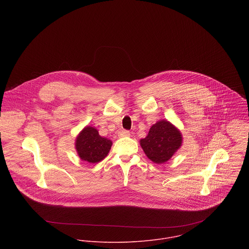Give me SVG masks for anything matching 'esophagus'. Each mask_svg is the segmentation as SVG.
Instances as JSON below:
<instances>
[{
    "label": "esophagus",
    "mask_w": 249,
    "mask_h": 249,
    "mask_svg": "<svg viewBox=\"0 0 249 249\" xmlns=\"http://www.w3.org/2000/svg\"><path fill=\"white\" fill-rule=\"evenodd\" d=\"M130 135V132L128 131V130H124V129H123V130H121L120 132H119V137H127V136H129Z\"/></svg>",
    "instance_id": "esophagus-1"
}]
</instances>
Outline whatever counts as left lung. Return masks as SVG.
I'll list each match as a JSON object with an SVG mask.
<instances>
[{
	"label": "left lung",
	"mask_w": 249,
	"mask_h": 249,
	"mask_svg": "<svg viewBox=\"0 0 249 249\" xmlns=\"http://www.w3.org/2000/svg\"><path fill=\"white\" fill-rule=\"evenodd\" d=\"M145 155L156 164L167 162L182 143L181 133L168 121L153 124L147 136L140 141Z\"/></svg>",
	"instance_id": "left-lung-1"
}]
</instances>
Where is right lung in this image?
I'll return each mask as SVG.
<instances>
[{"label":"right lung","instance_id":"add662e5","mask_svg":"<svg viewBox=\"0 0 249 249\" xmlns=\"http://www.w3.org/2000/svg\"><path fill=\"white\" fill-rule=\"evenodd\" d=\"M112 142L100 136L98 130L86 126L75 141V148L79 157L89 163H98L107 157Z\"/></svg>","mask_w":249,"mask_h":249}]
</instances>
